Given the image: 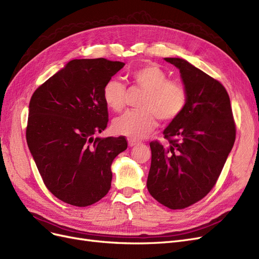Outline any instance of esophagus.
<instances>
[{
	"mask_svg": "<svg viewBox=\"0 0 259 259\" xmlns=\"http://www.w3.org/2000/svg\"><path fill=\"white\" fill-rule=\"evenodd\" d=\"M139 143H140V142H139V141H136V140H129V142H128V144H129L130 147L135 146V145H137V144H139Z\"/></svg>",
	"mask_w": 259,
	"mask_h": 259,
	"instance_id": "obj_1",
	"label": "esophagus"
}]
</instances>
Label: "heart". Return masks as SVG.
Wrapping results in <instances>:
<instances>
[{"label":"heart","mask_w":259,"mask_h":259,"mask_svg":"<svg viewBox=\"0 0 259 259\" xmlns=\"http://www.w3.org/2000/svg\"><path fill=\"white\" fill-rule=\"evenodd\" d=\"M131 81L145 91L140 103L142 111H129L116 118L113 130L116 135L130 139L146 137L157 127V117L169 122L179 118L188 102L185 85L177 79H168L159 65L148 63L129 73ZM127 89L119 79H110L103 87V100L108 108L120 112L124 106Z\"/></svg>","instance_id":"b5f03b06"}]
</instances>
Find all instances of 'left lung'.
Here are the masks:
<instances>
[{"instance_id": "8db88e82", "label": "left lung", "mask_w": 259, "mask_h": 259, "mask_svg": "<svg viewBox=\"0 0 259 259\" xmlns=\"http://www.w3.org/2000/svg\"><path fill=\"white\" fill-rule=\"evenodd\" d=\"M180 70L187 106L163 131L169 145L149 143V194L171 210L198 202L215 186L236 140L230 99L221 82L180 58H164Z\"/></svg>"}]
</instances>
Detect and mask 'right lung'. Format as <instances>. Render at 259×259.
<instances>
[{"mask_svg": "<svg viewBox=\"0 0 259 259\" xmlns=\"http://www.w3.org/2000/svg\"><path fill=\"white\" fill-rule=\"evenodd\" d=\"M124 63L75 59L32 95L27 143L47 189L61 201L88 206L111 188V165L124 137L95 138L107 126L103 87Z\"/></svg>", "mask_w": 259, "mask_h": 259, "instance_id": "1", "label": "right lung"}]
</instances>
